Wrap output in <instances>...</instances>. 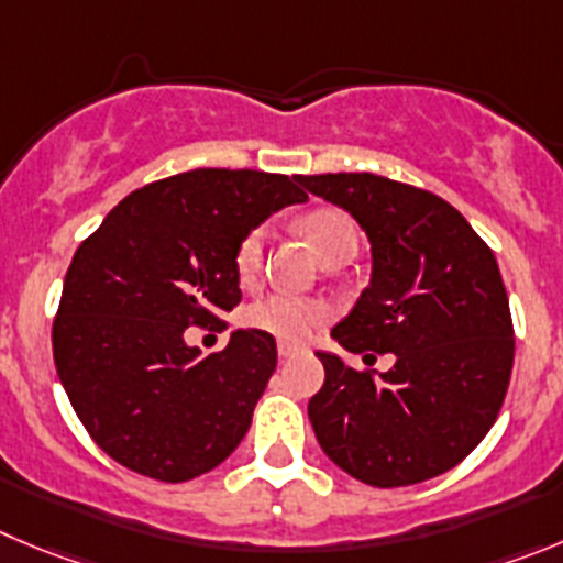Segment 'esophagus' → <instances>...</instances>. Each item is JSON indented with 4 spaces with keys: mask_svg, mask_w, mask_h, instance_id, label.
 I'll return each instance as SVG.
<instances>
[{
    "mask_svg": "<svg viewBox=\"0 0 563 563\" xmlns=\"http://www.w3.org/2000/svg\"><path fill=\"white\" fill-rule=\"evenodd\" d=\"M299 346L291 344V341H277V353H280V358H288V355L297 353Z\"/></svg>",
    "mask_w": 563,
    "mask_h": 563,
    "instance_id": "34e87169",
    "label": "esophagus"
}]
</instances>
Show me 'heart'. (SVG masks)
Here are the masks:
<instances>
[{
    "mask_svg": "<svg viewBox=\"0 0 563 563\" xmlns=\"http://www.w3.org/2000/svg\"><path fill=\"white\" fill-rule=\"evenodd\" d=\"M302 233L311 241L317 255L328 257L341 250H355L358 246V228L344 210L339 208H317L302 219ZM266 250V228H255L241 239L235 250V272L244 283L255 280L261 266H264ZM328 306L317 299L291 297V294H272V297L257 299L244 311V322L264 333L280 335L288 341H302L311 335L313 328L328 319Z\"/></svg>",
    "mask_w": 563,
    "mask_h": 563,
    "instance_id": "obj_1",
    "label": "heart"
}]
</instances>
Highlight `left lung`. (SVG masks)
<instances>
[{
  "instance_id": "obj_1",
  "label": "left lung",
  "mask_w": 563,
  "mask_h": 563,
  "mask_svg": "<svg viewBox=\"0 0 563 563\" xmlns=\"http://www.w3.org/2000/svg\"><path fill=\"white\" fill-rule=\"evenodd\" d=\"M297 183L344 208L372 246L369 286L330 335L346 353L394 355L391 369L369 375L317 353L324 386L308 417L324 455L377 488L453 470L495 424L511 380L514 328L495 252L422 188L369 172Z\"/></svg>"
}]
</instances>
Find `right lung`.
Segmentation results:
<instances>
[{"instance_id": "obj_1", "label": "right lung", "mask_w": 563, "mask_h": 563, "mask_svg": "<svg viewBox=\"0 0 563 563\" xmlns=\"http://www.w3.org/2000/svg\"><path fill=\"white\" fill-rule=\"evenodd\" d=\"M306 199L297 177L194 169L124 197L82 241L52 353L71 408L110 459L183 483L239 448L277 366L275 339L233 330L222 353L202 355L186 328L239 306L241 239Z\"/></svg>"}]
</instances>
